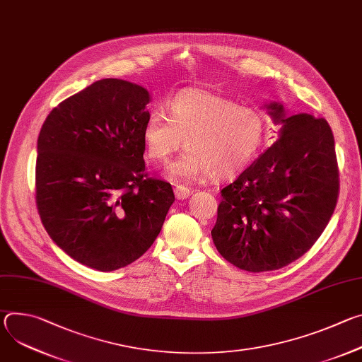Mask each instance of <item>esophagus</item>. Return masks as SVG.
I'll list each match as a JSON object with an SVG mask.
<instances>
[{
	"label": "esophagus",
	"instance_id": "esophagus-1",
	"mask_svg": "<svg viewBox=\"0 0 362 362\" xmlns=\"http://www.w3.org/2000/svg\"><path fill=\"white\" fill-rule=\"evenodd\" d=\"M190 189H187V187H185V186H176L175 187V196H176V199H179V200H185V199H187L189 196H190Z\"/></svg>",
	"mask_w": 362,
	"mask_h": 362
}]
</instances>
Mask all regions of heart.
<instances>
[{
    "instance_id": "1",
    "label": "heart",
    "mask_w": 362,
    "mask_h": 362,
    "mask_svg": "<svg viewBox=\"0 0 362 362\" xmlns=\"http://www.w3.org/2000/svg\"><path fill=\"white\" fill-rule=\"evenodd\" d=\"M262 112L203 90H186L169 103V116L150 113L141 139L147 159L166 162L180 148V158L168 165L165 176L175 183L194 182L209 173L226 180L245 170L261 151L267 137Z\"/></svg>"
}]
</instances>
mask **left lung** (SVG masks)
I'll return each instance as SVG.
<instances>
[{"instance_id": "1", "label": "left lung", "mask_w": 362, "mask_h": 362, "mask_svg": "<svg viewBox=\"0 0 362 362\" xmlns=\"http://www.w3.org/2000/svg\"><path fill=\"white\" fill-rule=\"evenodd\" d=\"M278 140L222 189L212 239L225 259L247 272L281 269L313 247L338 199L334 134L325 119L289 116L265 105Z\"/></svg>"}]
</instances>
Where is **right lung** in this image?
<instances>
[{
    "label": "right lung",
    "mask_w": 362,
    "mask_h": 362,
    "mask_svg": "<svg viewBox=\"0 0 362 362\" xmlns=\"http://www.w3.org/2000/svg\"><path fill=\"white\" fill-rule=\"evenodd\" d=\"M148 103L139 84L98 80L51 110L37 140L41 222L74 261L101 272L139 259L175 202L170 183L144 170Z\"/></svg>",
    "instance_id": "right-lung-1"
}]
</instances>
